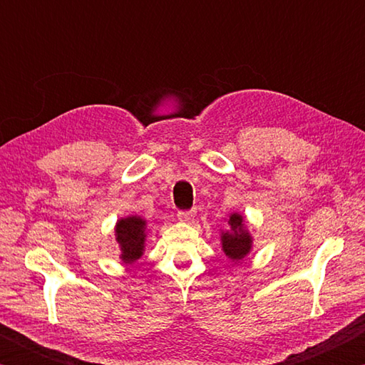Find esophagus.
I'll use <instances>...</instances> for the list:
<instances>
[{"label": "esophagus", "mask_w": 365, "mask_h": 365, "mask_svg": "<svg viewBox=\"0 0 365 365\" xmlns=\"http://www.w3.org/2000/svg\"><path fill=\"white\" fill-rule=\"evenodd\" d=\"M177 215L182 222H191L195 219V211H180Z\"/></svg>", "instance_id": "esophagus-1"}]
</instances>
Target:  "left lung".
Instances as JSON below:
<instances>
[{"instance_id": "obj_1", "label": "left lung", "mask_w": 365, "mask_h": 365, "mask_svg": "<svg viewBox=\"0 0 365 365\" xmlns=\"http://www.w3.org/2000/svg\"><path fill=\"white\" fill-rule=\"evenodd\" d=\"M228 225H230V230L222 232L220 235L222 250H224L225 256L232 259V261H242L251 251L252 238L250 232L246 230L243 215L233 212L230 219H228Z\"/></svg>"}]
</instances>
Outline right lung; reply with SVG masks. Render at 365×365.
<instances>
[{"label":"right lung","mask_w":365,"mask_h":365,"mask_svg":"<svg viewBox=\"0 0 365 365\" xmlns=\"http://www.w3.org/2000/svg\"><path fill=\"white\" fill-rule=\"evenodd\" d=\"M146 240V220L138 215H128L117 220L115 242L120 246L122 262L132 264L141 257L145 251Z\"/></svg>","instance_id":"right-lung-1"}]
</instances>
